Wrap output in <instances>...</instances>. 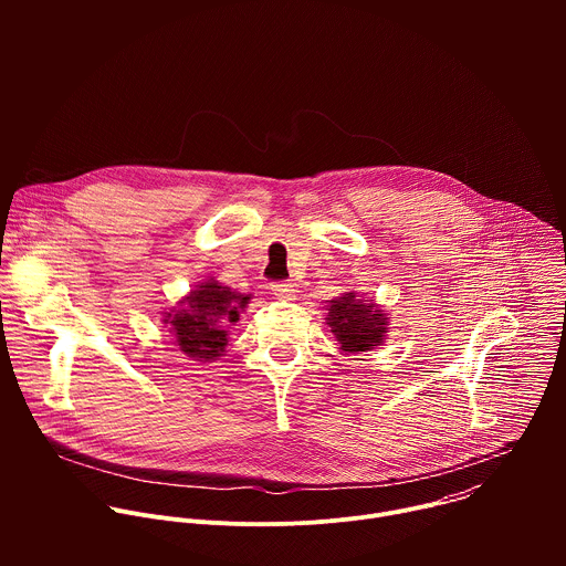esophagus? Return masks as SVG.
Listing matches in <instances>:
<instances>
[{"mask_svg":"<svg viewBox=\"0 0 566 566\" xmlns=\"http://www.w3.org/2000/svg\"><path fill=\"white\" fill-rule=\"evenodd\" d=\"M271 291H273V295L280 297V300H293V297H295V289H293L291 282H273V284H271Z\"/></svg>","mask_w":566,"mask_h":566,"instance_id":"1","label":"esophagus"}]
</instances>
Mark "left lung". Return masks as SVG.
Wrapping results in <instances>:
<instances>
[{"instance_id": "1", "label": "left lung", "mask_w": 566, "mask_h": 566, "mask_svg": "<svg viewBox=\"0 0 566 566\" xmlns=\"http://www.w3.org/2000/svg\"><path fill=\"white\" fill-rule=\"evenodd\" d=\"M327 311L329 315L325 319L340 345V352H371L385 340L387 315L378 308V304L358 300L356 293H343L329 302Z\"/></svg>"}]
</instances>
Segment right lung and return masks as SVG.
<instances>
[{"label":"right lung","mask_w":566,"mask_h":566,"mask_svg":"<svg viewBox=\"0 0 566 566\" xmlns=\"http://www.w3.org/2000/svg\"><path fill=\"white\" fill-rule=\"evenodd\" d=\"M251 295L237 293L217 280L201 282L190 291L179 306L164 313V325L175 334L177 347L192 360L212 363L223 356L228 345V329L239 319Z\"/></svg>","instance_id":"add662e5"}]
</instances>
